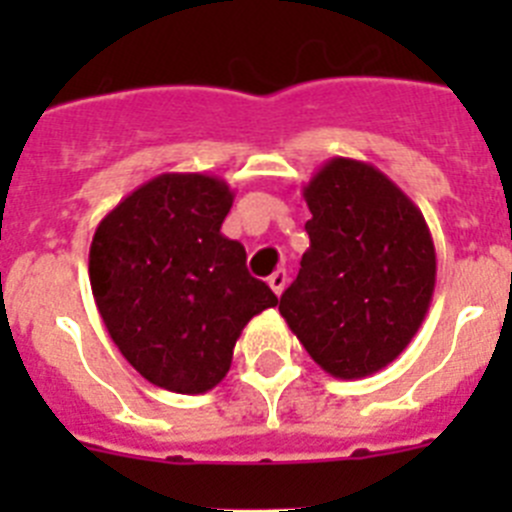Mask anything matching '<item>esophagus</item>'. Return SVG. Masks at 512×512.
I'll use <instances>...</instances> for the list:
<instances>
[{
    "label": "esophagus",
    "instance_id": "1",
    "mask_svg": "<svg viewBox=\"0 0 512 512\" xmlns=\"http://www.w3.org/2000/svg\"><path fill=\"white\" fill-rule=\"evenodd\" d=\"M269 287H271V292H274V295H282L284 292V287H287V274H284L282 269L279 271H274V274H271L269 277Z\"/></svg>",
    "mask_w": 512,
    "mask_h": 512
}]
</instances>
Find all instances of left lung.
<instances>
[{
  "instance_id": "8db88e82",
  "label": "left lung",
  "mask_w": 512,
  "mask_h": 512,
  "mask_svg": "<svg viewBox=\"0 0 512 512\" xmlns=\"http://www.w3.org/2000/svg\"><path fill=\"white\" fill-rule=\"evenodd\" d=\"M302 197L310 248L279 312L330 377H372L405 351L431 307V230L390 176L354 158L325 161Z\"/></svg>"
}]
</instances>
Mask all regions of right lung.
<instances>
[{
	"instance_id": "1",
	"label": "right lung",
	"mask_w": 512,
	"mask_h": 512,
	"mask_svg": "<svg viewBox=\"0 0 512 512\" xmlns=\"http://www.w3.org/2000/svg\"><path fill=\"white\" fill-rule=\"evenodd\" d=\"M235 192L210 174H158L102 217L89 282L107 333L140 377L179 395L225 379L235 341L277 295L220 233Z\"/></svg>"
}]
</instances>
